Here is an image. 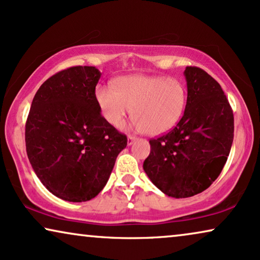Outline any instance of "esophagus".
Returning <instances> with one entry per match:
<instances>
[{"instance_id": "34e87169", "label": "esophagus", "mask_w": 260, "mask_h": 260, "mask_svg": "<svg viewBox=\"0 0 260 260\" xmlns=\"http://www.w3.org/2000/svg\"><path fill=\"white\" fill-rule=\"evenodd\" d=\"M136 141V137L134 136H127V145H131L134 143V142Z\"/></svg>"}]
</instances>
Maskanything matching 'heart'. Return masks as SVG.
Wrapping results in <instances>:
<instances>
[{
  "label": "heart",
  "instance_id": "heart-1",
  "mask_svg": "<svg viewBox=\"0 0 260 260\" xmlns=\"http://www.w3.org/2000/svg\"><path fill=\"white\" fill-rule=\"evenodd\" d=\"M102 116L116 129L125 125L130 110L138 131L158 136L179 123L187 105V88L176 78L130 74L95 92Z\"/></svg>",
  "mask_w": 260,
  "mask_h": 260
}]
</instances>
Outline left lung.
Returning a JSON list of instances; mask_svg holds the SVG:
<instances>
[{"label":"left lung","instance_id":"1","mask_svg":"<svg viewBox=\"0 0 260 260\" xmlns=\"http://www.w3.org/2000/svg\"><path fill=\"white\" fill-rule=\"evenodd\" d=\"M187 105L168 134L150 140L143 163L149 179L166 195H197L220 175L233 143L234 117L218 81L199 67L184 70Z\"/></svg>","mask_w":260,"mask_h":260}]
</instances>
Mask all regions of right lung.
Wrapping results in <instances>:
<instances>
[{"label":"right lung","mask_w":260,"mask_h":260,"mask_svg":"<svg viewBox=\"0 0 260 260\" xmlns=\"http://www.w3.org/2000/svg\"><path fill=\"white\" fill-rule=\"evenodd\" d=\"M94 66H74L41 85L26 122V150L35 174L53 195L88 201L105 187L116 158L126 147L101 115Z\"/></svg>","instance_id":"1"}]
</instances>
